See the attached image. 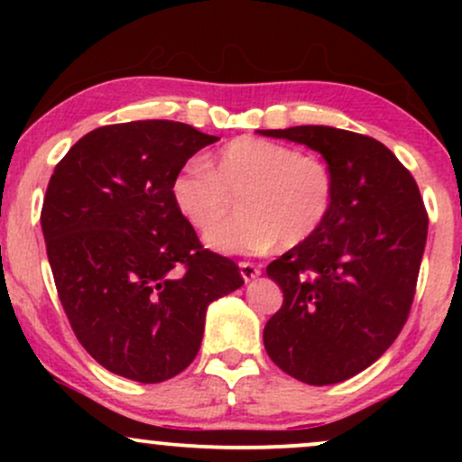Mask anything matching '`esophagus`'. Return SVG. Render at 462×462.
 <instances>
[{"instance_id": "esophagus-1", "label": "esophagus", "mask_w": 462, "mask_h": 462, "mask_svg": "<svg viewBox=\"0 0 462 462\" xmlns=\"http://www.w3.org/2000/svg\"><path fill=\"white\" fill-rule=\"evenodd\" d=\"M238 269H241V275H243V280H245V282L254 280L256 275H261V267H258V264H254V263H249V261L238 263Z\"/></svg>"}]
</instances>
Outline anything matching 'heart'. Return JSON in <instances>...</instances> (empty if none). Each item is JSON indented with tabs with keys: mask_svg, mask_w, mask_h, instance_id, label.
I'll return each instance as SVG.
<instances>
[{
	"mask_svg": "<svg viewBox=\"0 0 462 462\" xmlns=\"http://www.w3.org/2000/svg\"><path fill=\"white\" fill-rule=\"evenodd\" d=\"M244 215L208 236L219 252L254 254L282 243L295 247L321 230L332 213L337 180L330 164L298 147L238 136L208 167L190 162L171 182L178 213L195 230L210 232L234 208Z\"/></svg>",
	"mask_w": 462,
	"mask_h": 462,
	"instance_id": "heart-1",
	"label": "heart"
}]
</instances>
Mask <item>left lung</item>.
Masks as SVG:
<instances>
[{"instance_id":"obj_1","label":"left lung","mask_w":462,"mask_h":462,"mask_svg":"<svg viewBox=\"0 0 462 462\" xmlns=\"http://www.w3.org/2000/svg\"><path fill=\"white\" fill-rule=\"evenodd\" d=\"M263 134L319 152L337 180L321 230L267 267L284 301L264 326V349L301 383H343L404 328L426 247V206L411 171L371 136L328 125Z\"/></svg>"}]
</instances>
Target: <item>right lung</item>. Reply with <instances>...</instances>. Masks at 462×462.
I'll use <instances>...</instances> for the list:
<instances>
[{"instance_id": "1", "label": "right lung", "mask_w": 462, "mask_h": 462, "mask_svg": "<svg viewBox=\"0 0 462 462\" xmlns=\"http://www.w3.org/2000/svg\"><path fill=\"white\" fill-rule=\"evenodd\" d=\"M217 136L178 121L88 132L56 164L41 226L71 330L102 367L156 384L198 356L206 309L243 284L201 245L171 182Z\"/></svg>"}]
</instances>
